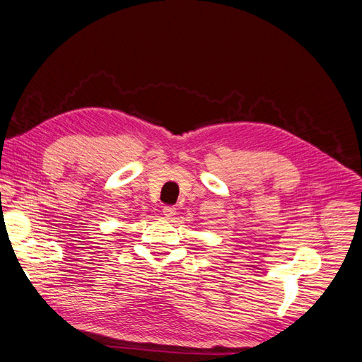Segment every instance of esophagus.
<instances>
[{
	"label": "esophagus",
	"mask_w": 362,
	"mask_h": 362,
	"mask_svg": "<svg viewBox=\"0 0 362 362\" xmlns=\"http://www.w3.org/2000/svg\"><path fill=\"white\" fill-rule=\"evenodd\" d=\"M163 215L167 218V219H173V216L176 215V209L173 206H165L163 209Z\"/></svg>",
	"instance_id": "34e87169"
}]
</instances>
